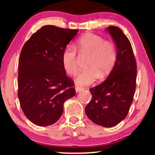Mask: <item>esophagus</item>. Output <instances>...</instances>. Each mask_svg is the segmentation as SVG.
<instances>
[{
    "instance_id": "1",
    "label": "esophagus",
    "mask_w": 155,
    "mask_h": 155,
    "mask_svg": "<svg viewBox=\"0 0 155 155\" xmlns=\"http://www.w3.org/2000/svg\"><path fill=\"white\" fill-rule=\"evenodd\" d=\"M83 87H75V91H76V92H80V91L81 90H83Z\"/></svg>"
}]
</instances>
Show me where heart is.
<instances>
[{
  "label": "heart",
  "instance_id": "heart-1",
  "mask_svg": "<svg viewBox=\"0 0 155 155\" xmlns=\"http://www.w3.org/2000/svg\"><path fill=\"white\" fill-rule=\"evenodd\" d=\"M75 48L82 54H87V68L78 73L75 82L78 85L92 83L99 75L104 77L110 73L116 61V48L114 43L104 41L103 37L92 33H86L77 40ZM61 61L63 68L70 75L78 73L77 52L75 48L66 46L63 50Z\"/></svg>",
  "mask_w": 155,
  "mask_h": 155
}]
</instances>
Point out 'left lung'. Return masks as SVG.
<instances>
[{
  "instance_id": "left-lung-1",
  "label": "left lung",
  "mask_w": 155,
  "mask_h": 155,
  "mask_svg": "<svg viewBox=\"0 0 155 155\" xmlns=\"http://www.w3.org/2000/svg\"><path fill=\"white\" fill-rule=\"evenodd\" d=\"M107 30L117 48L116 61L107 79L90 89L92 97L85 113L93 123L109 128L128 115L136 87L137 65L130 42L121 29L109 26Z\"/></svg>"
}]
</instances>
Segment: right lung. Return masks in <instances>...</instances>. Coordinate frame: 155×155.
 <instances>
[{"mask_svg": "<svg viewBox=\"0 0 155 155\" xmlns=\"http://www.w3.org/2000/svg\"><path fill=\"white\" fill-rule=\"evenodd\" d=\"M78 32L45 25L23 46L18 64V98L23 113L37 126L58 121L63 104L75 96L74 82L67 76L61 56Z\"/></svg>", "mask_w": 155, "mask_h": 155, "instance_id": "1", "label": "right lung"}]
</instances>
